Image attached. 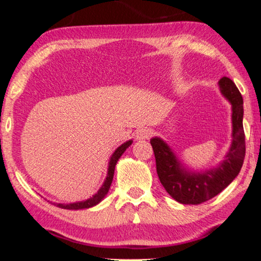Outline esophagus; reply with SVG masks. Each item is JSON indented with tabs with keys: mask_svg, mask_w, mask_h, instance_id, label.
Instances as JSON below:
<instances>
[{
	"mask_svg": "<svg viewBox=\"0 0 261 261\" xmlns=\"http://www.w3.org/2000/svg\"><path fill=\"white\" fill-rule=\"evenodd\" d=\"M151 134H152V130L151 129H147V128H141L137 132V140H145V139H149L151 137Z\"/></svg>",
	"mask_w": 261,
	"mask_h": 261,
	"instance_id": "esophagus-1",
	"label": "esophagus"
}]
</instances>
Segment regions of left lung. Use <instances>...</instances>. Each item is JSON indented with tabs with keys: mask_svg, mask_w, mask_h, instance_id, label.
<instances>
[{
	"mask_svg": "<svg viewBox=\"0 0 261 261\" xmlns=\"http://www.w3.org/2000/svg\"><path fill=\"white\" fill-rule=\"evenodd\" d=\"M220 92L232 106V143L225 160L204 172H191L181 166L172 149L161 138L150 140L156 159L161 184L175 201L182 204H199L220 194L239 175L246 155L243 130V99L229 77L219 81Z\"/></svg>",
	"mask_w": 261,
	"mask_h": 261,
	"instance_id": "obj_1",
	"label": "left lung"
}]
</instances>
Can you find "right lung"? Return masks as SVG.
Wrapping results in <instances>:
<instances>
[{"instance_id":"add662e5","label":"right lung","mask_w":261,"mask_h":261,"mask_svg":"<svg viewBox=\"0 0 261 261\" xmlns=\"http://www.w3.org/2000/svg\"><path fill=\"white\" fill-rule=\"evenodd\" d=\"M132 143H133V141H132V140L125 141V143L122 144L121 146H118L117 149L115 150V152L112 153V156H111V159H110V162H109L108 175H106V179H105L104 184H102V186H101L100 189H99V191L96 192L95 195H93V197L86 199V201L75 202V203H57L58 207L64 208V209H86V208L94 207V205L98 204L99 202H101L102 198H104L105 196L108 195L109 189H110V186H111L112 179H114V173H115L116 163H117V161L120 160V157L122 156V153H123L124 151L127 150L128 147L132 145Z\"/></svg>"}]
</instances>
